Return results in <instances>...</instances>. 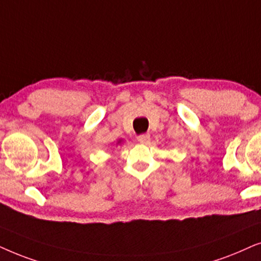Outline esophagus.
Here are the masks:
<instances>
[{
	"mask_svg": "<svg viewBox=\"0 0 261 261\" xmlns=\"http://www.w3.org/2000/svg\"><path fill=\"white\" fill-rule=\"evenodd\" d=\"M137 141L140 142L142 144H147L149 141H150V136H149L148 134H143V135H140V136L137 137Z\"/></svg>",
	"mask_w": 261,
	"mask_h": 261,
	"instance_id": "34e87169",
	"label": "esophagus"
}]
</instances>
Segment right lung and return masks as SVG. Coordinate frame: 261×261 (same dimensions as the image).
Masks as SVG:
<instances>
[{
  "label": "right lung",
  "instance_id": "1",
  "mask_svg": "<svg viewBox=\"0 0 261 261\" xmlns=\"http://www.w3.org/2000/svg\"><path fill=\"white\" fill-rule=\"evenodd\" d=\"M120 142H121V141H118V143H117V144H119V143H120Z\"/></svg>",
  "mask_w": 261,
  "mask_h": 261
}]
</instances>
